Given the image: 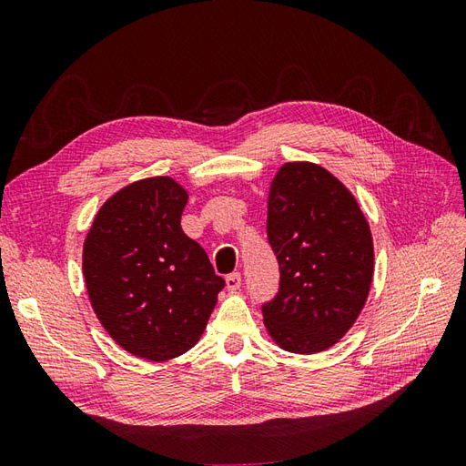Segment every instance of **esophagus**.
<instances>
[{"mask_svg": "<svg viewBox=\"0 0 466 466\" xmlns=\"http://www.w3.org/2000/svg\"><path fill=\"white\" fill-rule=\"evenodd\" d=\"M241 274L238 272H233V274H229L228 278H225V286H228V289L229 291H237L238 288H241Z\"/></svg>", "mask_w": 466, "mask_h": 466, "instance_id": "34e87169", "label": "esophagus"}]
</instances>
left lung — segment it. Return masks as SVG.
<instances>
[{
    "instance_id": "left-lung-1",
    "label": "left lung",
    "mask_w": 466,
    "mask_h": 466,
    "mask_svg": "<svg viewBox=\"0 0 466 466\" xmlns=\"http://www.w3.org/2000/svg\"><path fill=\"white\" fill-rule=\"evenodd\" d=\"M268 243L279 288L262 305L274 342L293 354L334 346L356 322L373 279V238L351 192L315 163H286L268 196Z\"/></svg>"
}]
</instances>
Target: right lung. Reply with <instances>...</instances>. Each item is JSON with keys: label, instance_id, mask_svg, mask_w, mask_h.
<instances>
[{"label": "right lung", "instance_id": "add662e5", "mask_svg": "<svg viewBox=\"0 0 466 466\" xmlns=\"http://www.w3.org/2000/svg\"><path fill=\"white\" fill-rule=\"evenodd\" d=\"M187 190L171 177L132 182L103 204L83 245L95 313L132 356L165 361L202 336L225 279L185 235Z\"/></svg>", "mask_w": 466, "mask_h": 466}]
</instances>
